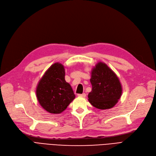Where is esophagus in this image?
<instances>
[{"label":"esophagus","instance_id":"obj_1","mask_svg":"<svg viewBox=\"0 0 156 156\" xmlns=\"http://www.w3.org/2000/svg\"><path fill=\"white\" fill-rule=\"evenodd\" d=\"M78 96L79 97H81V98H85L86 97V94L84 93V94H78Z\"/></svg>","mask_w":156,"mask_h":156}]
</instances>
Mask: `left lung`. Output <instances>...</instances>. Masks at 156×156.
I'll list each match as a JSON object with an SVG mask.
<instances>
[{"instance_id": "1", "label": "left lung", "mask_w": 156, "mask_h": 156, "mask_svg": "<svg viewBox=\"0 0 156 156\" xmlns=\"http://www.w3.org/2000/svg\"><path fill=\"white\" fill-rule=\"evenodd\" d=\"M90 83L92 88L88 98L92 106L106 110L117 103L122 94V86L116 74L105 63L99 62L92 69Z\"/></svg>"}]
</instances>
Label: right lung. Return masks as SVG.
<instances>
[{
  "instance_id": "obj_1",
  "label": "right lung",
  "mask_w": 156,
  "mask_h": 156,
  "mask_svg": "<svg viewBox=\"0 0 156 156\" xmlns=\"http://www.w3.org/2000/svg\"><path fill=\"white\" fill-rule=\"evenodd\" d=\"M64 76V66L56 62L48 68L37 84V100L42 108L53 114H61L76 98Z\"/></svg>"
}]
</instances>
